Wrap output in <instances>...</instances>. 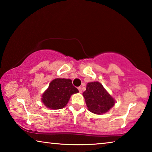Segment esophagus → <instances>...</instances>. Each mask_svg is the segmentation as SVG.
I'll return each mask as SVG.
<instances>
[{"instance_id":"1","label":"esophagus","mask_w":152,"mask_h":152,"mask_svg":"<svg viewBox=\"0 0 152 152\" xmlns=\"http://www.w3.org/2000/svg\"><path fill=\"white\" fill-rule=\"evenodd\" d=\"M78 91H79V92H80V93H82V87H78Z\"/></svg>"}]
</instances>
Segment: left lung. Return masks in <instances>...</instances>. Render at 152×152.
I'll return each mask as SVG.
<instances>
[{"mask_svg": "<svg viewBox=\"0 0 152 152\" xmlns=\"http://www.w3.org/2000/svg\"><path fill=\"white\" fill-rule=\"evenodd\" d=\"M89 111L96 115L107 113L115 104V100L99 82H88L83 92Z\"/></svg>", "mask_w": 152, "mask_h": 152, "instance_id": "left-lung-1", "label": "left lung"}]
</instances>
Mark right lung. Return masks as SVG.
<instances>
[{"mask_svg": "<svg viewBox=\"0 0 152 152\" xmlns=\"http://www.w3.org/2000/svg\"><path fill=\"white\" fill-rule=\"evenodd\" d=\"M79 91L70 79L55 78L42 96V102L48 109L57 110L65 107L72 95Z\"/></svg>", "mask_w": 152, "mask_h": 152, "instance_id": "obj_1", "label": "right lung"}]
</instances>
